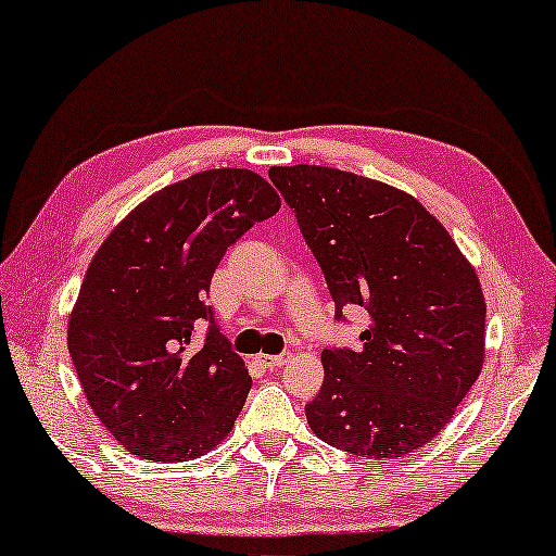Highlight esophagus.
Masks as SVG:
<instances>
[{
	"label": "esophagus",
	"instance_id": "obj_1",
	"mask_svg": "<svg viewBox=\"0 0 556 556\" xmlns=\"http://www.w3.org/2000/svg\"><path fill=\"white\" fill-rule=\"evenodd\" d=\"M290 359V354H258V362L266 369H280Z\"/></svg>",
	"mask_w": 556,
	"mask_h": 556
}]
</instances>
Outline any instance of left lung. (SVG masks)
<instances>
[{"label": "left lung", "mask_w": 556, "mask_h": 556, "mask_svg": "<svg viewBox=\"0 0 556 556\" xmlns=\"http://www.w3.org/2000/svg\"><path fill=\"white\" fill-rule=\"evenodd\" d=\"M268 177L325 273L334 317L369 315L357 348L323 350L305 416L317 439L362 458L433 441L476 384L485 298L456 241L412 194L352 172L295 165Z\"/></svg>", "instance_id": "obj_1"}]
</instances>
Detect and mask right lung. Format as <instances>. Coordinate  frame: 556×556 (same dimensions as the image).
<instances>
[{
  "label": "right lung",
  "mask_w": 556,
  "mask_h": 556,
  "mask_svg": "<svg viewBox=\"0 0 556 556\" xmlns=\"http://www.w3.org/2000/svg\"><path fill=\"white\" fill-rule=\"evenodd\" d=\"M280 199L251 169H206L127 214L86 270L68 352L98 421L144 460L204 456L231 431L249 369L206 305L226 249ZM207 325L202 349L193 330Z\"/></svg>",
  "instance_id": "right-lung-1"
}]
</instances>
